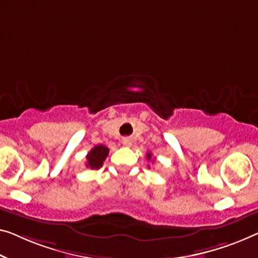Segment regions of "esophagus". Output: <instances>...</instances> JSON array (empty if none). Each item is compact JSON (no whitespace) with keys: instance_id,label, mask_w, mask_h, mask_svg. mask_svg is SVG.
I'll list each match as a JSON object with an SVG mask.
<instances>
[{"instance_id":"esophagus-1","label":"esophagus","mask_w":258,"mask_h":258,"mask_svg":"<svg viewBox=\"0 0 258 258\" xmlns=\"http://www.w3.org/2000/svg\"><path fill=\"white\" fill-rule=\"evenodd\" d=\"M122 145L126 146V147H131V146H132V142H131V140L127 139V138H125V139H122Z\"/></svg>"}]
</instances>
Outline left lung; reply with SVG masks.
I'll use <instances>...</instances> for the list:
<instances>
[{"label": "left lung", "instance_id": "obj_1", "mask_svg": "<svg viewBox=\"0 0 258 258\" xmlns=\"http://www.w3.org/2000/svg\"><path fill=\"white\" fill-rule=\"evenodd\" d=\"M147 160L148 161H153V162H154V160L152 159V154L151 153H147Z\"/></svg>", "mask_w": 258, "mask_h": 258}]
</instances>
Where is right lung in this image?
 Segmentation results:
<instances>
[{
  "instance_id": "add662e5",
  "label": "right lung",
  "mask_w": 258,
  "mask_h": 258,
  "mask_svg": "<svg viewBox=\"0 0 258 258\" xmlns=\"http://www.w3.org/2000/svg\"><path fill=\"white\" fill-rule=\"evenodd\" d=\"M107 154H109V148L105 145H97L95 146L87 155V164L86 166L90 169H99L103 166Z\"/></svg>"
}]
</instances>
